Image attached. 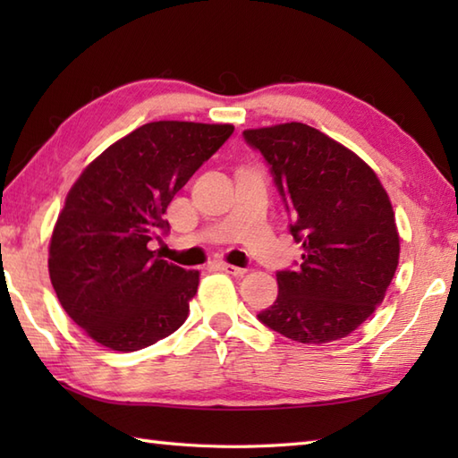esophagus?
I'll return each mask as SVG.
<instances>
[{
	"instance_id": "1",
	"label": "esophagus",
	"mask_w": 458,
	"mask_h": 458,
	"mask_svg": "<svg viewBox=\"0 0 458 458\" xmlns=\"http://www.w3.org/2000/svg\"><path fill=\"white\" fill-rule=\"evenodd\" d=\"M214 267H216L218 271H224V274H228V276H236V277H240V276H244V274H246V269L236 267V266H230V264H224V261H216V264H214Z\"/></svg>"
}]
</instances>
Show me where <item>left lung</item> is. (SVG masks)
I'll list each match as a JSON object with an SVG mask.
<instances>
[{
	"label": "left lung",
	"instance_id": "1",
	"mask_svg": "<svg viewBox=\"0 0 458 458\" xmlns=\"http://www.w3.org/2000/svg\"><path fill=\"white\" fill-rule=\"evenodd\" d=\"M303 246L295 269L277 271L276 303L258 318L303 344L348 336L382 303L400 259L392 202L376 173L328 135L291 122L246 130Z\"/></svg>",
	"mask_w": 458,
	"mask_h": 458
}]
</instances>
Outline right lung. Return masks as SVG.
Returning a JSON list of instances; mask_svg holds the SVG:
<instances>
[{
  "label": "right lung",
  "mask_w": 458,
  "mask_h": 458,
  "mask_svg": "<svg viewBox=\"0 0 458 458\" xmlns=\"http://www.w3.org/2000/svg\"><path fill=\"white\" fill-rule=\"evenodd\" d=\"M234 133L230 123L151 122L110 145L68 191L48 246L66 315L96 343L133 352L189 317L199 271L149 248L167 234L169 202Z\"/></svg>",
  "instance_id": "1"
}]
</instances>
